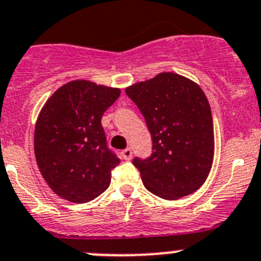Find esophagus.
<instances>
[{"label": "esophagus", "mask_w": 261, "mask_h": 261, "mask_svg": "<svg viewBox=\"0 0 261 261\" xmlns=\"http://www.w3.org/2000/svg\"><path fill=\"white\" fill-rule=\"evenodd\" d=\"M121 154H122L123 160L130 161L131 158H133V150H131L130 148H126V149L122 150V153H121Z\"/></svg>", "instance_id": "esophagus-1"}]
</instances>
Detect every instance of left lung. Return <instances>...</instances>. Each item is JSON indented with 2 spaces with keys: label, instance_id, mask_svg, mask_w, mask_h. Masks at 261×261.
I'll return each mask as SVG.
<instances>
[{
  "label": "left lung",
  "instance_id": "left-lung-1",
  "mask_svg": "<svg viewBox=\"0 0 261 261\" xmlns=\"http://www.w3.org/2000/svg\"><path fill=\"white\" fill-rule=\"evenodd\" d=\"M126 94L152 135V155L133 161L145 188L170 201L198 191L210 174L215 150L203 90L184 75L164 72L126 87Z\"/></svg>",
  "mask_w": 261,
  "mask_h": 261
}]
</instances>
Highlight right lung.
<instances>
[{"label":"right lung","instance_id":"right-lung-1","mask_svg":"<svg viewBox=\"0 0 261 261\" xmlns=\"http://www.w3.org/2000/svg\"><path fill=\"white\" fill-rule=\"evenodd\" d=\"M121 90L74 80L54 92L36 121L35 154L51 191L74 203L90 202L111 184L119 158L107 147L103 113Z\"/></svg>","mask_w":261,"mask_h":261}]
</instances>
